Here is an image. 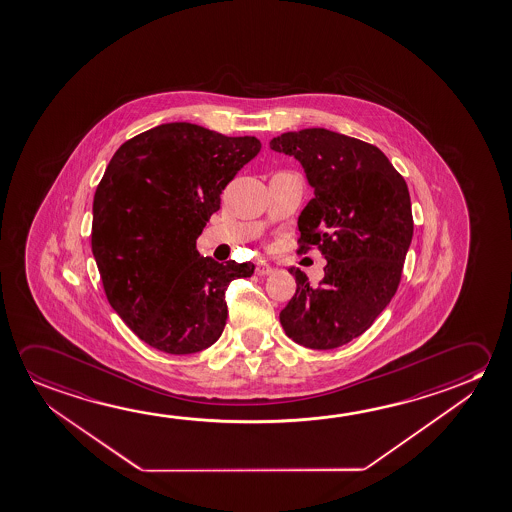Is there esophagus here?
<instances>
[{"mask_svg":"<svg viewBox=\"0 0 512 512\" xmlns=\"http://www.w3.org/2000/svg\"><path fill=\"white\" fill-rule=\"evenodd\" d=\"M255 273L259 276L271 275L273 268H271L269 264H266V262H260V264H257V268H255Z\"/></svg>","mask_w":512,"mask_h":512,"instance_id":"1","label":"esophagus"}]
</instances>
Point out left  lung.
Here are the masks:
<instances>
[{
    "mask_svg": "<svg viewBox=\"0 0 512 512\" xmlns=\"http://www.w3.org/2000/svg\"><path fill=\"white\" fill-rule=\"evenodd\" d=\"M269 147L298 159L314 189L299 214L298 253L317 246L326 259L317 287L289 269L296 294L280 323L299 346H344L369 330L399 287L413 237L408 186L378 147L323 127L280 134Z\"/></svg>",
    "mask_w": 512,
    "mask_h": 512,
    "instance_id": "8db88e82",
    "label": "left lung"
}]
</instances>
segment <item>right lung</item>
Wrapping results in <instances>:
<instances>
[{
  "instance_id": "obj_1",
  "label": "right lung",
  "mask_w": 512,
  "mask_h": 512,
  "mask_svg": "<svg viewBox=\"0 0 512 512\" xmlns=\"http://www.w3.org/2000/svg\"><path fill=\"white\" fill-rule=\"evenodd\" d=\"M259 150L255 136L170 122L127 140L106 166L92 253L111 308L149 346L191 354L220 339L228 284L255 266L202 257L197 239Z\"/></svg>"
}]
</instances>
